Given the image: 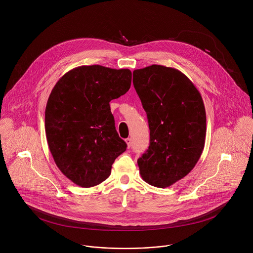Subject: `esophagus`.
<instances>
[{"instance_id": "34e87169", "label": "esophagus", "mask_w": 253, "mask_h": 253, "mask_svg": "<svg viewBox=\"0 0 253 253\" xmlns=\"http://www.w3.org/2000/svg\"><path fill=\"white\" fill-rule=\"evenodd\" d=\"M126 143L127 145V148L129 149V148L131 147V139H130V138H126Z\"/></svg>"}]
</instances>
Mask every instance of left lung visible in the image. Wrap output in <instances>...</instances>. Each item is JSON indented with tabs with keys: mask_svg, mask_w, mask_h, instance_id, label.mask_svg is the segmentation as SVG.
Returning <instances> with one entry per match:
<instances>
[{
	"mask_svg": "<svg viewBox=\"0 0 253 253\" xmlns=\"http://www.w3.org/2000/svg\"><path fill=\"white\" fill-rule=\"evenodd\" d=\"M147 114L150 145L137 160L148 184L167 188L185 177L203 153L207 116L201 93L177 69L151 65L133 71Z\"/></svg>",
	"mask_w": 253,
	"mask_h": 253,
	"instance_id": "8db88e82",
	"label": "left lung"
}]
</instances>
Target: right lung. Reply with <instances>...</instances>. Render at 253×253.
Returning <instances> with one entry per match:
<instances>
[{
    "instance_id": "right-lung-1",
    "label": "right lung",
    "mask_w": 253,
    "mask_h": 253,
    "mask_svg": "<svg viewBox=\"0 0 253 253\" xmlns=\"http://www.w3.org/2000/svg\"><path fill=\"white\" fill-rule=\"evenodd\" d=\"M130 84L128 69L91 65L64 74L52 88L44 114L46 140L57 168L75 184L89 188L106 180L126 151L109 103Z\"/></svg>"
}]
</instances>
